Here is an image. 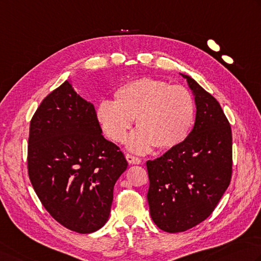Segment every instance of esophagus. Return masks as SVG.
Wrapping results in <instances>:
<instances>
[{
  "label": "esophagus",
  "instance_id": "esophagus-1",
  "mask_svg": "<svg viewBox=\"0 0 261 261\" xmlns=\"http://www.w3.org/2000/svg\"><path fill=\"white\" fill-rule=\"evenodd\" d=\"M125 158H126V161L130 163V164H140V163H141L140 158L137 157V156H134V155L126 154V155H125Z\"/></svg>",
  "mask_w": 261,
  "mask_h": 261
}]
</instances>
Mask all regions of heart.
I'll return each instance as SVG.
<instances>
[{
    "instance_id": "obj_1",
    "label": "heart",
    "mask_w": 261,
    "mask_h": 261,
    "mask_svg": "<svg viewBox=\"0 0 261 261\" xmlns=\"http://www.w3.org/2000/svg\"><path fill=\"white\" fill-rule=\"evenodd\" d=\"M101 131L114 142H123L136 119L130 149L145 152L180 146L190 135L196 115L195 99L186 87L154 78H139L120 86L113 103L103 100L96 107Z\"/></svg>"
}]
</instances>
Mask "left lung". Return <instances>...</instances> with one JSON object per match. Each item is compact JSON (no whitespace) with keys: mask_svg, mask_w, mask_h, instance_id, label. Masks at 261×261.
<instances>
[{"mask_svg":"<svg viewBox=\"0 0 261 261\" xmlns=\"http://www.w3.org/2000/svg\"><path fill=\"white\" fill-rule=\"evenodd\" d=\"M196 122L187 139L148 161L147 199L152 221L168 233L185 232L211 215L232 177V130L221 105L191 76Z\"/></svg>","mask_w":261,"mask_h":261,"instance_id":"obj_1","label":"left lung"}]
</instances>
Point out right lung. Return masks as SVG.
<instances>
[{
  "mask_svg": "<svg viewBox=\"0 0 261 261\" xmlns=\"http://www.w3.org/2000/svg\"><path fill=\"white\" fill-rule=\"evenodd\" d=\"M95 113L66 80L43 99L29 127L28 174L36 195L56 222L81 234L105 225L115 182L127 167Z\"/></svg>",
  "mask_w": 261,
  "mask_h": 261,
  "instance_id": "obj_1",
  "label": "right lung"
}]
</instances>
